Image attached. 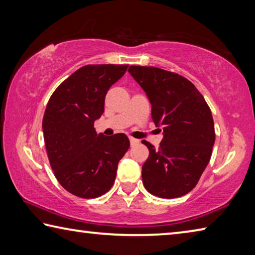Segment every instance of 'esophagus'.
<instances>
[{
	"mask_svg": "<svg viewBox=\"0 0 255 255\" xmlns=\"http://www.w3.org/2000/svg\"><path fill=\"white\" fill-rule=\"evenodd\" d=\"M130 143H131V145H134L137 143V140L133 139V137H130Z\"/></svg>",
	"mask_w": 255,
	"mask_h": 255,
	"instance_id": "1",
	"label": "esophagus"
}]
</instances>
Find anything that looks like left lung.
<instances>
[{
    "mask_svg": "<svg viewBox=\"0 0 255 255\" xmlns=\"http://www.w3.org/2000/svg\"><path fill=\"white\" fill-rule=\"evenodd\" d=\"M128 73L145 92L155 127L162 128L159 149L149 142L142 181L160 198L181 197L197 185L212 157L215 128L212 112L194 84L157 67L130 66Z\"/></svg>",
    "mask_w": 255,
    "mask_h": 255,
    "instance_id": "1",
    "label": "left lung"
}]
</instances>
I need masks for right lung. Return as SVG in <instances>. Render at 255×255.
Returning <instances> with one entry per match:
<instances>
[{"mask_svg":"<svg viewBox=\"0 0 255 255\" xmlns=\"http://www.w3.org/2000/svg\"><path fill=\"white\" fill-rule=\"evenodd\" d=\"M128 65H87L62 82L48 102L42 131L50 166L70 194L96 198L113 186L130 141L124 133L97 134L106 93Z\"/></svg>","mask_w":255,"mask_h":255,"instance_id":"obj_1","label":"right lung"}]
</instances>
